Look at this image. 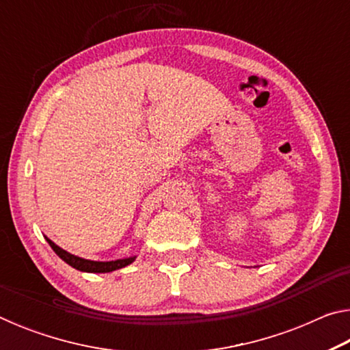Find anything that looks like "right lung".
<instances>
[{
	"label": "right lung",
	"instance_id": "add662e5",
	"mask_svg": "<svg viewBox=\"0 0 350 350\" xmlns=\"http://www.w3.org/2000/svg\"><path fill=\"white\" fill-rule=\"evenodd\" d=\"M46 241L49 242L52 250H54L58 254V256H60L64 260V262L69 264L70 267H74L77 270L86 271V273H109V271H114V270L126 267V265L134 262V259H135V256H131V258L117 259V260H106V262H102V260L83 259V258L75 256V254L68 253L66 250H63V248L55 245L51 239L46 238Z\"/></svg>",
	"mask_w": 350,
	"mask_h": 350
}]
</instances>
